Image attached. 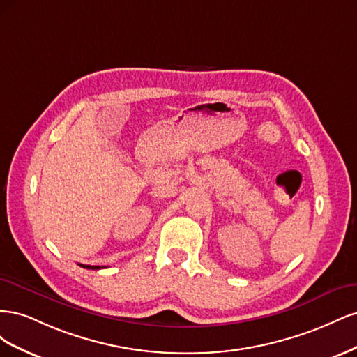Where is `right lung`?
Returning a JSON list of instances; mask_svg holds the SVG:
<instances>
[{
	"mask_svg": "<svg viewBox=\"0 0 357 357\" xmlns=\"http://www.w3.org/2000/svg\"><path fill=\"white\" fill-rule=\"evenodd\" d=\"M80 266H83V268H91V269H100V266H86V265H80Z\"/></svg>",
	"mask_w": 357,
	"mask_h": 357,
	"instance_id": "add662e5",
	"label": "right lung"
}]
</instances>
